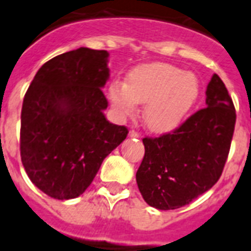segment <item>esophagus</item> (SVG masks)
Returning a JSON list of instances; mask_svg holds the SVG:
<instances>
[{
    "instance_id": "obj_1",
    "label": "esophagus",
    "mask_w": 251,
    "mask_h": 251,
    "mask_svg": "<svg viewBox=\"0 0 251 251\" xmlns=\"http://www.w3.org/2000/svg\"><path fill=\"white\" fill-rule=\"evenodd\" d=\"M129 137H131V138H139V137H141V134L138 133L137 130H130Z\"/></svg>"
}]
</instances>
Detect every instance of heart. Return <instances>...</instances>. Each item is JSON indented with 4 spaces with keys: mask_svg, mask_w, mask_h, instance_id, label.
<instances>
[{
    "mask_svg": "<svg viewBox=\"0 0 251 251\" xmlns=\"http://www.w3.org/2000/svg\"><path fill=\"white\" fill-rule=\"evenodd\" d=\"M199 95L198 78L173 65L155 62L129 73L126 83L114 82L109 99L124 117L133 116L137 104H145L143 121L152 131L175 129L190 112Z\"/></svg>",
    "mask_w": 251,
    "mask_h": 251,
    "instance_id": "obj_1",
    "label": "heart"
}]
</instances>
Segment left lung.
Segmentation results:
<instances>
[{
  "label": "left lung",
  "mask_w": 251,
  "mask_h": 251,
  "mask_svg": "<svg viewBox=\"0 0 251 251\" xmlns=\"http://www.w3.org/2000/svg\"><path fill=\"white\" fill-rule=\"evenodd\" d=\"M206 108L171 133L143 138L145 157L137 172L142 197L157 210L186 206L218 182L229 153L236 109L226 84L214 74Z\"/></svg>",
  "instance_id": "left-lung-1"
}]
</instances>
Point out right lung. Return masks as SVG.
Masks as SVG:
<instances>
[{
	"mask_svg": "<svg viewBox=\"0 0 251 251\" xmlns=\"http://www.w3.org/2000/svg\"><path fill=\"white\" fill-rule=\"evenodd\" d=\"M106 50L79 48L45 62L23 99L21 157L25 173L50 198L73 199L94 181L102 160L127 137L102 110L109 78Z\"/></svg>",
	"mask_w": 251,
	"mask_h": 251,
	"instance_id": "1",
	"label": "right lung"
}]
</instances>
